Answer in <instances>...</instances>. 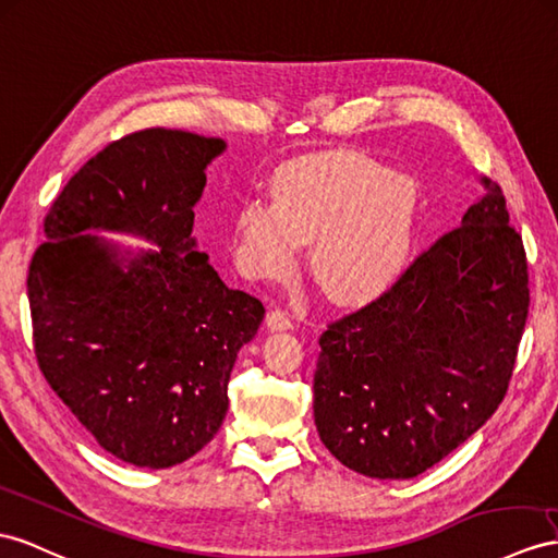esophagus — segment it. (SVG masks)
<instances>
[{
    "instance_id": "esophagus-1",
    "label": "esophagus",
    "mask_w": 558,
    "mask_h": 558,
    "mask_svg": "<svg viewBox=\"0 0 558 558\" xmlns=\"http://www.w3.org/2000/svg\"><path fill=\"white\" fill-rule=\"evenodd\" d=\"M266 327L270 332H282V330H292V318L288 316V313L276 308L270 311L266 316Z\"/></svg>"
}]
</instances>
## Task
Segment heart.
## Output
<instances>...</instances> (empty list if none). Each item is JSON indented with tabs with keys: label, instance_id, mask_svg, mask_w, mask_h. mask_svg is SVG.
I'll use <instances>...</instances> for the list:
<instances>
[{
	"label": "heart",
	"instance_id": "b5f03b06",
	"mask_svg": "<svg viewBox=\"0 0 558 558\" xmlns=\"http://www.w3.org/2000/svg\"><path fill=\"white\" fill-rule=\"evenodd\" d=\"M274 205L247 199L235 214L240 262L252 276L288 274L308 245L313 282L337 304H361L403 274L415 240L417 191L410 179L353 150L282 165Z\"/></svg>",
	"mask_w": 558,
	"mask_h": 558
}]
</instances>
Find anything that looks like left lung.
Wrapping results in <instances>:
<instances>
[{
	"label": "left lung",
	"instance_id": "left-lung-1",
	"mask_svg": "<svg viewBox=\"0 0 558 558\" xmlns=\"http://www.w3.org/2000/svg\"><path fill=\"white\" fill-rule=\"evenodd\" d=\"M375 302L327 325L313 417L337 460L369 478H415L502 403L531 290L499 185Z\"/></svg>",
	"mask_w": 558,
	"mask_h": 558
}]
</instances>
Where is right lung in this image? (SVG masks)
<instances>
[{"label":"right lung","instance_id":"right-lung-1","mask_svg":"<svg viewBox=\"0 0 558 558\" xmlns=\"http://www.w3.org/2000/svg\"><path fill=\"white\" fill-rule=\"evenodd\" d=\"M226 143L181 130L112 141L68 181L27 270L41 375L98 446L167 469L203 450L228 410L238 351L264 304L228 290L195 250V203ZM89 230L134 232L132 255Z\"/></svg>","mask_w":558,"mask_h":558}]
</instances>
